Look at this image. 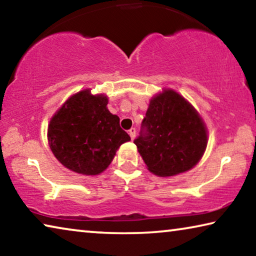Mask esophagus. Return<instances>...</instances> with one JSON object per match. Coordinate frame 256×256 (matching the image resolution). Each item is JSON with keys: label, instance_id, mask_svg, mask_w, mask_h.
I'll return each mask as SVG.
<instances>
[{"label": "esophagus", "instance_id": "esophagus-1", "mask_svg": "<svg viewBox=\"0 0 256 256\" xmlns=\"http://www.w3.org/2000/svg\"><path fill=\"white\" fill-rule=\"evenodd\" d=\"M128 134H130V136H131L132 140H134V138H136V128H132L131 130H130Z\"/></svg>", "mask_w": 256, "mask_h": 256}]
</instances>
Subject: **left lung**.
I'll use <instances>...</instances> for the list:
<instances>
[{
  "label": "left lung",
  "mask_w": 256,
  "mask_h": 256,
  "mask_svg": "<svg viewBox=\"0 0 256 256\" xmlns=\"http://www.w3.org/2000/svg\"><path fill=\"white\" fill-rule=\"evenodd\" d=\"M208 128L188 100L172 88L152 96L134 140L147 168L173 176L197 165L208 146Z\"/></svg>",
  "instance_id": "obj_1"
}]
</instances>
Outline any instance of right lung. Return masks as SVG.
<instances>
[{"label": "right lung", "mask_w": 256, "mask_h": 256, "mask_svg": "<svg viewBox=\"0 0 256 256\" xmlns=\"http://www.w3.org/2000/svg\"><path fill=\"white\" fill-rule=\"evenodd\" d=\"M107 104L106 94H92L85 88L70 96L52 116L48 146L64 168L83 176H98L112 163L120 144L131 140Z\"/></svg>", "instance_id": "1"}]
</instances>
